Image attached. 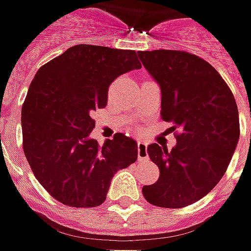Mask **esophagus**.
<instances>
[{
	"instance_id": "34e87169",
	"label": "esophagus",
	"mask_w": 251,
	"mask_h": 251,
	"mask_svg": "<svg viewBox=\"0 0 251 251\" xmlns=\"http://www.w3.org/2000/svg\"><path fill=\"white\" fill-rule=\"evenodd\" d=\"M137 160H139V161L149 160L147 146H146V143H143V142H137Z\"/></svg>"
}]
</instances>
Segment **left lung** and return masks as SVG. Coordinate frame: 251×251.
<instances>
[{
    "mask_svg": "<svg viewBox=\"0 0 251 251\" xmlns=\"http://www.w3.org/2000/svg\"><path fill=\"white\" fill-rule=\"evenodd\" d=\"M161 90V119L173 122L177 145L151 143L147 154L160 170L143 197L160 208L200 201L221 181L240 136L234 97L221 74L201 57L182 50L139 51Z\"/></svg>",
    "mask_w": 251,
    "mask_h": 251,
    "instance_id": "1",
    "label": "left lung"
}]
</instances>
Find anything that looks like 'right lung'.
<instances>
[{"mask_svg":"<svg viewBox=\"0 0 251 251\" xmlns=\"http://www.w3.org/2000/svg\"><path fill=\"white\" fill-rule=\"evenodd\" d=\"M140 67L135 50L75 45L35 74L22 105V145L32 173L54 200L98 206L115 173L136 161L132 137L116 133L100 146L90 133L91 115L106 106L112 81Z\"/></svg>","mask_w":251,"mask_h":251,"instance_id":"right-lung-1","label":"right lung"}]
</instances>
